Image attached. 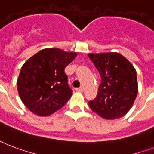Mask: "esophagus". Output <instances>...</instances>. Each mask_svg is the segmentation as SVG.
Returning <instances> with one entry per match:
<instances>
[{"instance_id":"esophagus-1","label":"esophagus","mask_w":154,"mask_h":154,"mask_svg":"<svg viewBox=\"0 0 154 154\" xmlns=\"http://www.w3.org/2000/svg\"><path fill=\"white\" fill-rule=\"evenodd\" d=\"M75 90H77V91H78V92H83V90H84V88L82 87V86H81V87H79V88H76Z\"/></svg>"}]
</instances>
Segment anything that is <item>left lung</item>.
Segmentation results:
<instances>
[{
  "label": "left lung",
  "mask_w": 154,
  "mask_h": 154,
  "mask_svg": "<svg viewBox=\"0 0 154 154\" xmlns=\"http://www.w3.org/2000/svg\"><path fill=\"white\" fill-rule=\"evenodd\" d=\"M88 56L102 78L97 98L90 101L89 106L103 119H119L132 108L137 98V71L118 52L90 53Z\"/></svg>",
  "instance_id": "obj_1"
}]
</instances>
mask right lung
<instances>
[{
  "label": "right lung",
  "mask_w": 154,
  "mask_h": 154,
  "mask_svg": "<svg viewBox=\"0 0 154 154\" xmlns=\"http://www.w3.org/2000/svg\"><path fill=\"white\" fill-rule=\"evenodd\" d=\"M77 55V52L60 48H45L22 65L17 81V91L22 103L31 112L48 116L69 100L72 90L68 85L64 69Z\"/></svg>",
  "instance_id": "obj_1"
}]
</instances>
